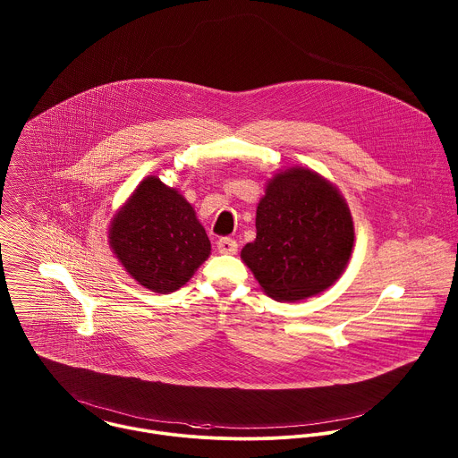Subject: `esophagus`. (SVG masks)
<instances>
[{"instance_id": "1", "label": "esophagus", "mask_w": 458, "mask_h": 458, "mask_svg": "<svg viewBox=\"0 0 458 458\" xmlns=\"http://www.w3.org/2000/svg\"><path fill=\"white\" fill-rule=\"evenodd\" d=\"M216 249H218L220 254L233 256V254L238 252V243L234 240H231V238H222V240L216 242Z\"/></svg>"}]
</instances>
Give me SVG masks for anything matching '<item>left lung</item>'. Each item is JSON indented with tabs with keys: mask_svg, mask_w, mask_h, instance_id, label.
<instances>
[{
	"mask_svg": "<svg viewBox=\"0 0 458 458\" xmlns=\"http://www.w3.org/2000/svg\"><path fill=\"white\" fill-rule=\"evenodd\" d=\"M256 229V240L242 249V261L276 301H300L329 289L354 247L352 215L340 191L300 165L267 180Z\"/></svg>",
	"mask_w": 458,
	"mask_h": 458,
	"instance_id": "obj_1",
	"label": "left lung"
}]
</instances>
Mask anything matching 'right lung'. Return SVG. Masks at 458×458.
Segmentation results:
<instances>
[{"label": "right lung", "mask_w": 458, "mask_h": 458, "mask_svg": "<svg viewBox=\"0 0 458 458\" xmlns=\"http://www.w3.org/2000/svg\"><path fill=\"white\" fill-rule=\"evenodd\" d=\"M107 238L131 278L158 294L183 287L211 254L192 204L158 176L137 185L113 216Z\"/></svg>", "instance_id": "1"}]
</instances>
